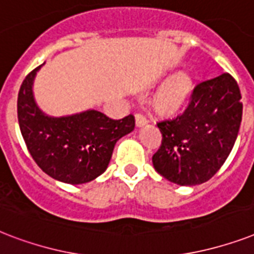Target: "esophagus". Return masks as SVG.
Listing matches in <instances>:
<instances>
[{"label": "esophagus", "instance_id": "esophagus-1", "mask_svg": "<svg viewBox=\"0 0 254 254\" xmlns=\"http://www.w3.org/2000/svg\"><path fill=\"white\" fill-rule=\"evenodd\" d=\"M146 123V116H143L142 113H135V125H137V127H143Z\"/></svg>", "mask_w": 254, "mask_h": 254}]
</instances>
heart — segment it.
<instances>
[{
	"mask_svg": "<svg viewBox=\"0 0 254 254\" xmlns=\"http://www.w3.org/2000/svg\"><path fill=\"white\" fill-rule=\"evenodd\" d=\"M191 79L185 73L173 77L157 95V107L165 112H174L179 109L185 104L191 91Z\"/></svg>",
	"mask_w": 254,
	"mask_h": 254,
	"instance_id": "1",
	"label": "heart"
}]
</instances>
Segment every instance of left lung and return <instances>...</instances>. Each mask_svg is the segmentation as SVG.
I'll use <instances>...</instances> for the list:
<instances>
[{"label":"left lung","instance_id":"1","mask_svg":"<svg viewBox=\"0 0 254 254\" xmlns=\"http://www.w3.org/2000/svg\"><path fill=\"white\" fill-rule=\"evenodd\" d=\"M240 88L228 72L193 87L182 113L157 123L162 142L153 166L181 186L204 183L224 165L240 129Z\"/></svg>","mask_w":254,"mask_h":254}]
</instances>
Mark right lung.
<instances>
[{
    "label": "right lung",
    "instance_id": "obj_1",
    "mask_svg": "<svg viewBox=\"0 0 254 254\" xmlns=\"http://www.w3.org/2000/svg\"><path fill=\"white\" fill-rule=\"evenodd\" d=\"M39 68L25 77L18 93V123L27 150L54 179L69 185L93 181L107 170L116 142L134 129V116L113 120L97 111L59 119L43 115L31 89Z\"/></svg>",
    "mask_w": 254,
    "mask_h": 254
}]
</instances>
